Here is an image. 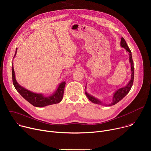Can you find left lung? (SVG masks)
I'll return each mask as SVG.
<instances>
[{"mask_svg": "<svg viewBox=\"0 0 151 151\" xmlns=\"http://www.w3.org/2000/svg\"><path fill=\"white\" fill-rule=\"evenodd\" d=\"M121 47L125 48L126 50V51L128 52L129 55H130V58H129V61H130V63L131 64V69H132V76H131V79L130 81H129L128 83L125 86V87L119 88L114 93L113 95V98H112V102L109 104L108 106H112V105H115V104H116L117 103H118L120 100H121L128 93L129 91H130L132 85L133 83V81H134V63H133V58H132V52L129 48V47H128L127 43L125 40V39L123 37H121ZM85 89H86V86H85ZM86 96L88 97V99L93 103L97 104H100V105H104V104H103L100 100H99L98 99L94 97V96L90 95V94H88L87 91H85V92ZM107 106V105H106Z\"/></svg>", "mask_w": 151, "mask_h": 151, "instance_id": "obj_1", "label": "left lung"}]
</instances>
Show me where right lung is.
Returning a JSON list of instances; mask_svg holds the SVG:
<instances>
[{"label":"right lung","instance_id":"obj_1","mask_svg":"<svg viewBox=\"0 0 151 151\" xmlns=\"http://www.w3.org/2000/svg\"><path fill=\"white\" fill-rule=\"evenodd\" d=\"M17 48L16 49L15 53L14 58L15 57L17 54ZM12 82L14 85V87L17 91L21 94L24 99H26L28 102L32 104L33 106L36 107H44L48 105H51L56 103H60L63 99L64 87H65L66 82H62L58 85L57 90L52 95L50 96H45L42 94H37L33 93L18 84L17 82L15 76V72L14 69L13 64L12 66Z\"/></svg>","mask_w":151,"mask_h":151}]
</instances>
